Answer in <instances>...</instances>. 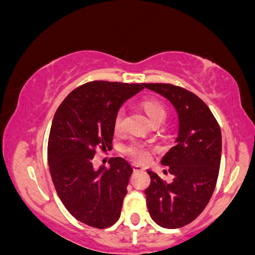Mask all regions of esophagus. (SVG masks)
I'll return each mask as SVG.
<instances>
[{
	"instance_id": "esophagus-1",
	"label": "esophagus",
	"mask_w": 255,
	"mask_h": 255,
	"mask_svg": "<svg viewBox=\"0 0 255 255\" xmlns=\"http://www.w3.org/2000/svg\"><path fill=\"white\" fill-rule=\"evenodd\" d=\"M131 168H133L134 171H142V170H144V166L140 165V164H136V163H133V164H131Z\"/></svg>"
}]
</instances>
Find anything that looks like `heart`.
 Here are the masks:
<instances>
[{
    "label": "heart",
    "mask_w": 255,
    "mask_h": 255,
    "mask_svg": "<svg viewBox=\"0 0 255 255\" xmlns=\"http://www.w3.org/2000/svg\"><path fill=\"white\" fill-rule=\"evenodd\" d=\"M144 109L147 114L148 119L151 120V122L160 121L164 122L166 118V109L163 104H160L159 102L153 101V99H150V101L144 102ZM124 116L125 111L124 109H120L118 113H116L115 119H114V130L120 131L124 127ZM124 153L127 157L131 158L135 162H146V160L150 158V147L147 145L144 144L141 141H136V140H133V141L128 142L127 145L124 147Z\"/></svg>",
    "instance_id": "1"
}]
</instances>
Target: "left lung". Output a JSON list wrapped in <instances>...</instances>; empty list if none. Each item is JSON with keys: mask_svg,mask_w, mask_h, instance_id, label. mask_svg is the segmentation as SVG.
Listing matches in <instances>:
<instances>
[{"mask_svg": "<svg viewBox=\"0 0 255 255\" xmlns=\"http://www.w3.org/2000/svg\"><path fill=\"white\" fill-rule=\"evenodd\" d=\"M142 86L169 99L180 122L176 144L162 159L174 180L166 183L147 170L151 183L145 191L146 204L158 225L182 228L204 211L216 188L222 154L221 127L210 108L191 91L171 84Z\"/></svg>", "mask_w": 255, "mask_h": 255, "instance_id": "left-lung-1", "label": "left lung"}]
</instances>
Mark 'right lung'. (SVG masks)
Wrapping results in <instances>:
<instances>
[{
	"label": "right lung",
	"mask_w": 255,
	"mask_h": 255,
	"mask_svg": "<svg viewBox=\"0 0 255 255\" xmlns=\"http://www.w3.org/2000/svg\"><path fill=\"white\" fill-rule=\"evenodd\" d=\"M142 84L90 81L73 90L52 120L48 141L49 169L58 198L81 223L105 229L121 216L133 169L124 158L96 170V151L113 145L114 119Z\"/></svg>",
	"instance_id": "1"
}]
</instances>
